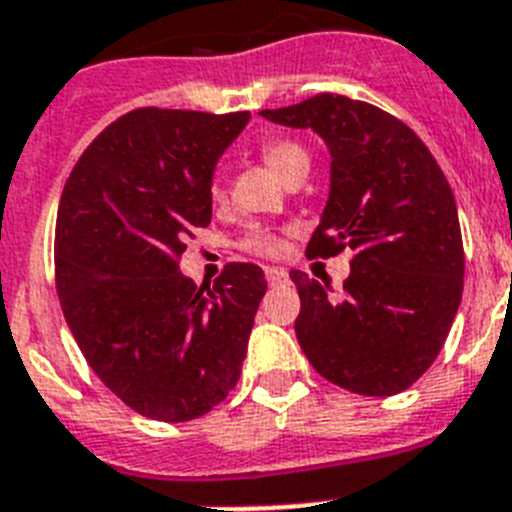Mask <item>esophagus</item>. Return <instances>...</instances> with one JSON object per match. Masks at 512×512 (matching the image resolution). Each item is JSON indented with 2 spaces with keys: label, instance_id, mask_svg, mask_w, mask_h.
<instances>
[{
  "label": "esophagus",
  "instance_id": "esophagus-1",
  "mask_svg": "<svg viewBox=\"0 0 512 512\" xmlns=\"http://www.w3.org/2000/svg\"><path fill=\"white\" fill-rule=\"evenodd\" d=\"M265 275H268L270 286H278V283L288 281V273L283 268H265Z\"/></svg>",
  "mask_w": 512,
  "mask_h": 512
}]
</instances>
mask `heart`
Instances as JSON below:
<instances>
[{"mask_svg":"<svg viewBox=\"0 0 512 512\" xmlns=\"http://www.w3.org/2000/svg\"><path fill=\"white\" fill-rule=\"evenodd\" d=\"M260 157L265 159V164H268L275 175H281L286 182L291 180V177L309 170V154H306L304 146L296 144V141L291 139L262 141ZM208 198H211L213 203H221L226 198L224 182H221L219 175H213L211 182H208ZM242 247L244 250L255 252V255H278V252L283 250V242L275 231L255 224L244 231Z\"/></svg>","mask_w":512,"mask_h":512,"instance_id":"heart-1","label":"heart"}]
</instances>
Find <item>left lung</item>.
Listing matches in <instances>:
<instances>
[{"label":"left lung","instance_id":"obj_1","mask_svg":"<svg viewBox=\"0 0 512 512\" xmlns=\"http://www.w3.org/2000/svg\"><path fill=\"white\" fill-rule=\"evenodd\" d=\"M260 115L327 141L330 201L306 255L353 252L340 296L291 270L301 350L342 389L399 394L438 358L461 304L464 242L451 185L420 136L368 102L319 92Z\"/></svg>","mask_w":512,"mask_h":512}]
</instances>
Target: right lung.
Listing matches in <instances>:
<instances>
[{
    "instance_id": "1",
    "label": "right lung",
    "mask_w": 512,
    "mask_h": 512,
    "mask_svg": "<svg viewBox=\"0 0 512 512\" xmlns=\"http://www.w3.org/2000/svg\"><path fill=\"white\" fill-rule=\"evenodd\" d=\"M250 113L139 108L87 146L56 219V291L79 350L139 415L185 422L237 386L268 291L252 262L213 286L180 273L185 242L211 224L208 182Z\"/></svg>"
}]
</instances>
